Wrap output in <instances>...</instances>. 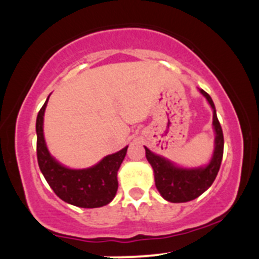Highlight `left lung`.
Here are the masks:
<instances>
[{
  "instance_id": "8db88e82",
  "label": "left lung",
  "mask_w": 259,
  "mask_h": 259,
  "mask_svg": "<svg viewBox=\"0 0 259 259\" xmlns=\"http://www.w3.org/2000/svg\"><path fill=\"white\" fill-rule=\"evenodd\" d=\"M199 93L207 99L213 110V130L215 138H214V150L209 163L193 168L179 166L169 159L153 153L150 149L144 146L146 159L154 171L156 189L164 199L170 203H185L202 195L213 184L221 168L224 148L223 132L217 117L215 106L211 98L202 89H199Z\"/></svg>"
}]
</instances>
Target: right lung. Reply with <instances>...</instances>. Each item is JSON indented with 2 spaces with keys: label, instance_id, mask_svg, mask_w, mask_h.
Masks as SVG:
<instances>
[{
  "label": "right lung",
  "instance_id": "right-lung-1",
  "mask_svg": "<svg viewBox=\"0 0 259 259\" xmlns=\"http://www.w3.org/2000/svg\"><path fill=\"white\" fill-rule=\"evenodd\" d=\"M49 98L36 119L37 161L41 173L55 194L69 204L80 208H100L109 204L116 195L117 170L126 155L127 146L104 156L99 163L89 168L71 169L65 166L51 155L45 142L44 116Z\"/></svg>",
  "mask_w": 259,
  "mask_h": 259
}]
</instances>
